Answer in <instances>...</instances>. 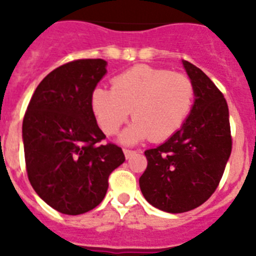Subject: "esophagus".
<instances>
[{"mask_svg": "<svg viewBox=\"0 0 256 256\" xmlns=\"http://www.w3.org/2000/svg\"><path fill=\"white\" fill-rule=\"evenodd\" d=\"M136 154L134 150H128V148H124V155H126V159H130V158H132L133 155Z\"/></svg>", "mask_w": 256, "mask_h": 256, "instance_id": "esophagus-1", "label": "esophagus"}]
</instances>
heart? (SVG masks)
<instances>
[{"label":"heart","mask_w":256,"mask_h":256,"mask_svg":"<svg viewBox=\"0 0 256 256\" xmlns=\"http://www.w3.org/2000/svg\"><path fill=\"white\" fill-rule=\"evenodd\" d=\"M195 101V84L188 76L150 65H136L115 76L112 91L96 88L92 110L108 136L118 133L128 120L134 123L120 136L132 144L148 138L162 142L173 137L186 122Z\"/></svg>","instance_id":"obj_1"}]
</instances>
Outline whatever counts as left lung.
<instances>
[{"label": "left lung", "mask_w": 256, "mask_h": 256, "mask_svg": "<svg viewBox=\"0 0 256 256\" xmlns=\"http://www.w3.org/2000/svg\"><path fill=\"white\" fill-rule=\"evenodd\" d=\"M183 65L195 84V102L173 137L144 151L148 168L140 178L144 198L173 214L195 209L214 194L232 151L224 96L202 70Z\"/></svg>", "instance_id": "1"}]
</instances>
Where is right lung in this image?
Returning <instances> with one entry per match:
<instances>
[{"label":"right lung","instance_id":"1","mask_svg":"<svg viewBox=\"0 0 256 256\" xmlns=\"http://www.w3.org/2000/svg\"><path fill=\"white\" fill-rule=\"evenodd\" d=\"M106 74L102 58H80L47 74L36 88L22 120L29 182L42 200L68 216L100 204L108 176L123 164L122 148L101 141L92 94Z\"/></svg>","mask_w":256,"mask_h":256}]
</instances>
